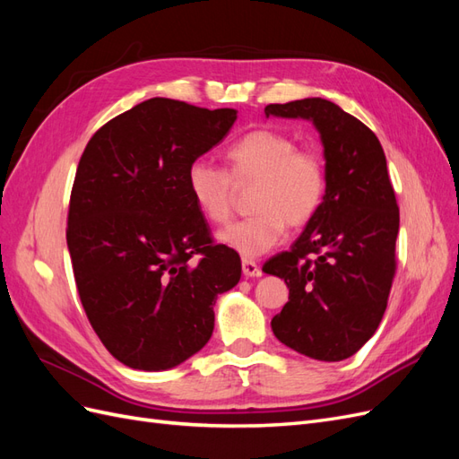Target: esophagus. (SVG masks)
<instances>
[{"instance_id":"esophagus-1","label":"esophagus","mask_w":459,"mask_h":459,"mask_svg":"<svg viewBox=\"0 0 459 459\" xmlns=\"http://www.w3.org/2000/svg\"><path fill=\"white\" fill-rule=\"evenodd\" d=\"M243 275L245 277H260L262 275V270L258 264L255 260H248V258H243Z\"/></svg>"}]
</instances>
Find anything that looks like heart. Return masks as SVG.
<instances>
[{"mask_svg":"<svg viewBox=\"0 0 459 459\" xmlns=\"http://www.w3.org/2000/svg\"><path fill=\"white\" fill-rule=\"evenodd\" d=\"M231 176L197 159L187 169L189 195L212 224H226L233 208V182L256 184L255 214L218 233L220 243L243 258L268 253L283 239L287 224L300 228L314 218L325 195V166L312 149H297L277 130L248 132L226 151Z\"/></svg>","mask_w":459,"mask_h":459,"instance_id":"obj_1","label":"heart"}]
</instances>
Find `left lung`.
Segmentation results:
<instances>
[{"instance_id": "obj_1", "label": "left lung", "mask_w": 459, "mask_h": 459, "mask_svg": "<svg viewBox=\"0 0 459 459\" xmlns=\"http://www.w3.org/2000/svg\"><path fill=\"white\" fill-rule=\"evenodd\" d=\"M264 115L314 124L327 182L322 206L290 251L262 268L289 287L272 331L304 356L341 362L377 331L394 277L400 214L385 152L366 124L322 97L268 105Z\"/></svg>"}]
</instances>
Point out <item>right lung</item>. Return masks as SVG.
<instances>
[{
	"label": "right lung",
	"instance_id": "add662e5",
	"mask_svg": "<svg viewBox=\"0 0 459 459\" xmlns=\"http://www.w3.org/2000/svg\"><path fill=\"white\" fill-rule=\"evenodd\" d=\"M235 120V108L152 97L97 130L78 162L66 230L78 295L105 349L132 369L197 354L218 295L241 280L239 255L212 243L186 182Z\"/></svg>",
	"mask_w": 459,
	"mask_h": 459
}]
</instances>
